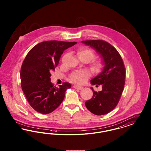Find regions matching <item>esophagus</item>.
<instances>
[{
    "label": "esophagus",
    "instance_id": "obj_1",
    "mask_svg": "<svg viewBox=\"0 0 151 151\" xmlns=\"http://www.w3.org/2000/svg\"><path fill=\"white\" fill-rule=\"evenodd\" d=\"M73 87L75 88V89H79V90H81L83 89V86H76V85H74Z\"/></svg>",
    "mask_w": 151,
    "mask_h": 151
}]
</instances>
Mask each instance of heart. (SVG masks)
<instances>
[{
    "mask_svg": "<svg viewBox=\"0 0 151 151\" xmlns=\"http://www.w3.org/2000/svg\"><path fill=\"white\" fill-rule=\"evenodd\" d=\"M78 55L80 59L91 60L95 57V52L88 47H83L78 51ZM103 65V61L101 59H94L91 63V66L95 71H99ZM91 75V72L88 70H79L74 71L70 74V78L78 84L84 83Z\"/></svg>",
    "mask_w": 151,
    "mask_h": 151,
    "instance_id": "b5f03b06",
    "label": "heart"
}]
</instances>
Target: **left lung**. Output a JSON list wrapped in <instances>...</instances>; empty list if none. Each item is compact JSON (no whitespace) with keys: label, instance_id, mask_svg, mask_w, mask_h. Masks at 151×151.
Returning <instances> with one entry per match:
<instances>
[{"label":"left lung","instance_id":"left-lung-1","mask_svg":"<svg viewBox=\"0 0 151 151\" xmlns=\"http://www.w3.org/2000/svg\"><path fill=\"white\" fill-rule=\"evenodd\" d=\"M96 49L102 56L105 66L102 72L91 80L92 85H101L102 90L93 91L92 98L85 103L86 108L94 114H106L118 105L125 84L126 69L122 57L114 46L100 40L83 41Z\"/></svg>","mask_w":151,"mask_h":151}]
</instances>
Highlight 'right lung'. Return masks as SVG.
<instances>
[{
  "label": "right lung",
  "instance_id": "1",
  "mask_svg": "<svg viewBox=\"0 0 151 151\" xmlns=\"http://www.w3.org/2000/svg\"><path fill=\"white\" fill-rule=\"evenodd\" d=\"M76 42L46 41L38 43L27 54L20 71L22 89L29 105L36 111L49 114L61 104L65 92L71 87L63 83L59 88L50 81L51 72L55 70L64 51Z\"/></svg>",
  "mask_w": 151,
  "mask_h": 151
}]
</instances>
